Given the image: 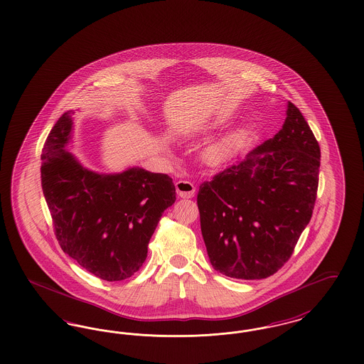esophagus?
I'll list each match as a JSON object with an SVG mask.
<instances>
[{"label":"esophagus","mask_w":364,"mask_h":364,"mask_svg":"<svg viewBox=\"0 0 364 364\" xmlns=\"http://www.w3.org/2000/svg\"><path fill=\"white\" fill-rule=\"evenodd\" d=\"M175 187L177 195L180 198H183V199H189L195 193V186L191 181H187V180L176 181Z\"/></svg>","instance_id":"obj_1"}]
</instances>
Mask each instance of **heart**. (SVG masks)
Here are the masks:
<instances>
[{"label": "heart", "instance_id": "1", "mask_svg": "<svg viewBox=\"0 0 364 364\" xmlns=\"http://www.w3.org/2000/svg\"><path fill=\"white\" fill-rule=\"evenodd\" d=\"M211 126H215V123L207 124V127H211ZM244 136H245V132L242 130H235L222 136L220 139L213 142L211 145L204 149L203 160L208 165H214V166L230 160L242 144Z\"/></svg>", "mask_w": 364, "mask_h": 364}]
</instances>
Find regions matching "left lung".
Here are the masks:
<instances>
[{
    "mask_svg": "<svg viewBox=\"0 0 364 364\" xmlns=\"http://www.w3.org/2000/svg\"><path fill=\"white\" fill-rule=\"evenodd\" d=\"M320 157L313 131L289 102L274 138L200 184V228L215 271L255 280L284 265L313 214Z\"/></svg>",
    "mask_w": 364,
    "mask_h": 364,
    "instance_id": "left-lung-1",
    "label": "left lung"
}]
</instances>
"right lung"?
Here are the masks:
<instances>
[{
	"label": "right lung",
	"mask_w": 364,
	"mask_h": 364,
	"mask_svg": "<svg viewBox=\"0 0 364 364\" xmlns=\"http://www.w3.org/2000/svg\"><path fill=\"white\" fill-rule=\"evenodd\" d=\"M73 114L59 117L46 139L44 198L62 250L95 277L124 280L145 262L162 213L175 203V184L139 166L119 173L85 168L69 150Z\"/></svg>",
	"instance_id": "obj_1"
}]
</instances>
